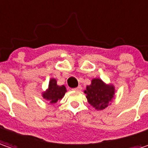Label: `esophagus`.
Here are the masks:
<instances>
[{"label":"esophagus","instance_id":"1","mask_svg":"<svg viewBox=\"0 0 148 148\" xmlns=\"http://www.w3.org/2000/svg\"><path fill=\"white\" fill-rule=\"evenodd\" d=\"M74 91H81L82 90V87L79 85V87H77V88H74Z\"/></svg>","mask_w":148,"mask_h":148}]
</instances>
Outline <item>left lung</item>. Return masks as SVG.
Wrapping results in <instances>:
<instances>
[{"instance_id":"left-lung-1","label":"left lung","mask_w":148,"mask_h":148,"mask_svg":"<svg viewBox=\"0 0 148 148\" xmlns=\"http://www.w3.org/2000/svg\"><path fill=\"white\" fill-rule=\"evenodd\" d=\"M115 88L112 84H106L99 78L92 79L91 84L86 87L84 93L88 102L96 110H101L108 107L115 98Z\"/></svg>"}]
</instances>
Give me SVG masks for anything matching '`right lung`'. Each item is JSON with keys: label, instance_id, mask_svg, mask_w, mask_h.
Listing matches in <instances>:
<instances>
[{"label": "right lung", "instance_id": "add662e5", "mask_svg": "<svg viewBox=\"0 0 148 148\" xmlns=\"http://www.w3.org/2000/svg\"><path fill=\"white\" fill-rule=\"evenodd\" d=\"M67 92L64 85L59 86L56 79L51 78L49 81L48 88L42 92V96L49 104H55L64 97Z\"/></svg>", "mask_w": 148, "mask_h": 148}]
</instances>
